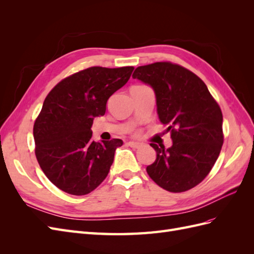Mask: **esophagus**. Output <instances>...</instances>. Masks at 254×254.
I'll return each mask as SVG.
<instances>
[{
  "instance_id": "esophagus-1",
  "label": "esophagus",
  "mask_w": 254,
  "mask_h": 254,
  "mask_svg": "<svg viewBox=\"0 0 254 254\" xmlns=\"http://www.w3.org/2000/svg\"><path fill=\"white\" fill-rule=\"evenodd\" d=\"M128 146L132 148H140L141 147V143H137V142H133V141H130L127 143Z\"/></svg>"
}]
</instances>
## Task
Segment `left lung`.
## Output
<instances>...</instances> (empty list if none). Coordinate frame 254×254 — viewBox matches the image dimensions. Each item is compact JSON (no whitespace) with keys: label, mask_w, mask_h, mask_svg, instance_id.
<instances>
[{"label":"left lung","mask_w":254,"mask_h":254,"mask_svg":"<svg viewBox=\"0 0 254 254\" xmlns=\"http://www.w3.org/2000/svg\"><path fill=\"white\" fill-rule=\"evenodd\" d=\"M132 78L155 91L159 120L173 140L170 148L150 144L157 158L147 174L172 193L193 189L211 172L224 143L218 104L197 75L172 63L137 66Z\"/></svg>","instance_id":"8db88e82"}]
</instances>
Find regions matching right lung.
<instances>
[{"label": "right lung", "instance_id": "right-lung-1", "mask_svg": "<svg viewBox=\"0 0 254 254\" xmlns=\"http://www.w3.org/2000/svg\"><path fill=\"white\" fill-rule=\"evenodd\" d=\"M133 68L92 66L63 79L45 97L34 125L35 153L45 176L61 190L89 194L108 175L123 141L95 142L91 127Z\"/></svg>", "mask_w": 254, "mask_h": 254}]
</instances>
